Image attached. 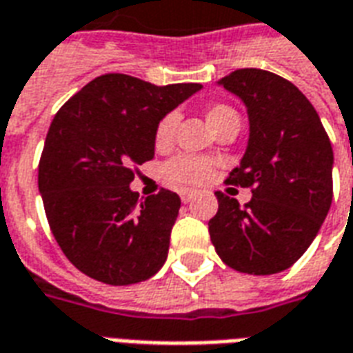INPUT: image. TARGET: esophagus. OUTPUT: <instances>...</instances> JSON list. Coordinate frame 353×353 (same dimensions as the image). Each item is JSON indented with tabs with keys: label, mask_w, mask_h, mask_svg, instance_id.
Here are the masks:
<instances>
[{
	"label": "esophagus",
	"mask_w": 353,
	"mask_h": 353,
	"mask_svg": "<svg viewBox=\"0 0 353 353\" xmlns=\"http://www.w3.org/2000/svg\"><path fill=\"white\" fill-rule=\"evenodd\" d=\"M179 196H181V202L189 203L192 198H194V192H189V190H183V192H179Z\"/></svg>",
	"instance_id": "1"
}]
</instances>
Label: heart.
Returning <instances> with one entry per match:
<instances>
[{
  "label": "heart",
  "instance_id": "1",
  "mask_svg": "<svg viewBox=\"0 0 353 353\" xmlns=\"http://www.w3.org/2000/svg\"><path fill=\"white\" fill-rule=\"evenodd\" d=\"M232 117H237L236 110H232L230 106H224V104H213L205 110V119L215 132ZM177 123H179L177 112H168L166 116L159 119L155 132H153V142H155L157 150H166L174 143ZM215 166V161L205 159V157L177 155L170 159L163 166V177L166 183L177 187V189H194V187L205 183L213 176Z\"/></svg>",
  "mask_w": 353,
  "mask_h": 353
}]
</instances>
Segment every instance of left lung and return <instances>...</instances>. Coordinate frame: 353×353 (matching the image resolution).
I'll return each mask as SVG.
<instances>
[{"mask_svg": "<svg viewBox=\"0 0 353 353\" xmlns=\"http://www.w3.org/2000/svg\"><path fill=\"white\" fill-rule=\"evenodd\" d=\"M247 106L249 143L226 183L250 187L252 198L215 192L211 243L228 268L273 275L303 256L333 200V150L309 99L286 78L237 69L221 80Z\"/></svg>", "mask_w": 353, "mask_h": 353, "instance_id": "obj_1", "label": "left lung"}]
</instances>
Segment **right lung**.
I'll list each match as a JSON object with an SVG mask.
<instances>
[{"label": "right lung", "instance_id": "1", "mask_svg": "<svg viewBox=\"0 0 353 353\" xmlns=\"http://www.w3.org/2000/svg\"><path fill=\"white\" fill-rule=\"evenodd\" d=\"M202 90L110 72L91 80L52 119L39 163L46 219L69 262L112 286L148 281L166 262L181 200L138 198L134 166L155 155L159 119Z\"/></svg>", "mask_w": 353, "mask_h": 353}]
</instances>
